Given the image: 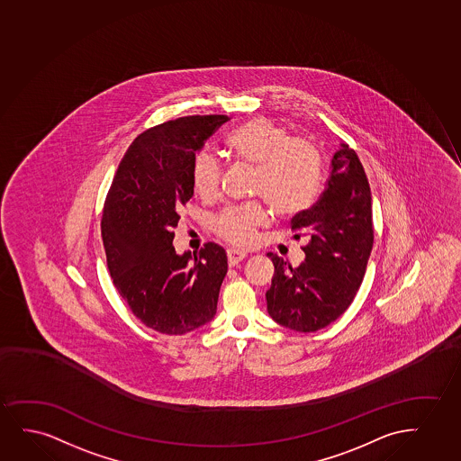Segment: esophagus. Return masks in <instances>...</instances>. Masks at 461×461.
Segmentation results:
<instances>
[{
	"instance_id": "obj_1",
	"label": "esophagus",
	"mask_w": 461,
	"mask_h": 461,
	"mask_svg": "<svg viewBox=\"0 0 461 461\" xmlns=\"http://www.w3.org/2000/svg\"><path fill=\"white\" fill-rule=\"evenodd\" d=\"M227 257L228 264H230V266H236V264H240V261H242V259L247 257V255L244 253V251L240 250H228Z\"/></svg>"
}]
</instances>
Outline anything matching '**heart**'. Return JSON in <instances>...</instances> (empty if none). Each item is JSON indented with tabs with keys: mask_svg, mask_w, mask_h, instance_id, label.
<instances>
[{
	"mask_svg": "<svg viewBox=\"0 0 461 461\" xmlns=\"http://www.w3.org/2000/svg\"><path fill=\"white\" fill-rule=\"evenodd\" d=\"M228 149L238 159L257 167L255 194L280 217L299 214L312 204L321 178V158L305 139L291 138L285 126L264 117L250 120L228 138ZM221 162L211 151L194 159L192 180L204 198L221 191ZM269 215L261 204L223 211L214 221L217 233L236 246H249Z\"/></svg>",
	"mask_w": 461,
	"mask_h": 461,
	"instance_id": "obj_1",
	"label": "heart"
}]
</instances>
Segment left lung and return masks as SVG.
Segmentation results:
<instances>
[{"mask_svg":"<svg viewBox=\"0 0 461 461\" xmlns=\"http://www.w3.org/2000/svg\"><path fill=\"white\" fill-rule=\"evenodd\" d=\"M327 187L316 204L295 215V238L308 236L305 261L293 267L267 253L276 272L266 293L267 312L281 327L312 333L335 322L350 306L374 244L372 195L358 156L339 145Z\"/></svg>","mask_w":461,"mask_h":461,"instance_id":"obj_1","label":"left lung"}]
</instances>
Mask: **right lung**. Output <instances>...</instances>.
Here are the masks:
<instances>
[{
    "mask_svg": "<svg viewBox=\"0 0 461 461\" xmlns=\"http://www.w3.org/2000/svg\"><path fill=\"white\" fill-rule=\"evenodd\" d=\"M227 115H191L149 128L132 140L103 210L109 272L132 314L164 335H185L217 312L228 259L214 242L178 255L172 231L194 195L195 153Z\"/></svg>",
    "mask_w": 461,
    "mask_h": 461,
    "instance_id": "obj_1",
    "label": "right lung"
}]
</instances>
